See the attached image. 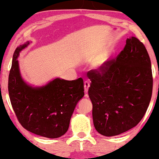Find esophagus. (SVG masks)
<instances>
[{
  "label": "esophagus",
  "instance_id": "obj_1",
  "mask_svg": "<svg viewBox=\"0 0 159 159\" xmlns=\"http://www.w3.org/2000/svg\"><path fill=\"white\" fill-rule=\"evenodd\" d=\"M89 88V83L88 81H85L84 82V92L85 93H88Z\"/></svg>",
  "mask_w": 159,
  "mask_h": 159
}]
</instances>
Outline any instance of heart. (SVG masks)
<instances>
[{"label":"heart","instance_id":"obj_1","mask_svg":"<svg viewBox=\"0 0 159 159\" xmlns=\"http://www.w3.org/2000/svg\"><path fill=\"white\" fill-rule=\"evenodd\" d=\"M107 63V58H105V57H103V58H101L98 60V61L95 64V66L97 68H100V69H103V68L105 67Z\"/></svg>","mask_w":159,"mask_h":159}]
</instances>
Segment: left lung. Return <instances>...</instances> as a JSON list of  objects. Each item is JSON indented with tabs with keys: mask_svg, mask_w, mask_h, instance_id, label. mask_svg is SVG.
Masks as SVG:
<instances>
[{
	"mask_svg": "<svg viewBox=\"0 0 159 159\" xmlns=\"http://www.w3.org/2000/svg\"><path fill=\"white\" fill-rule=\"evenodd\" d=\"M89 77L94 127L100 134L117 136L139 124L149 105L153 84L151 61L139 39H127L116 60L89 72Z\"/></svg>",
	"mask_w": 159,
	"mask_h": 159,
	"instance_id": "8db88e82",
	"label": "left lung"
}]
</instances>
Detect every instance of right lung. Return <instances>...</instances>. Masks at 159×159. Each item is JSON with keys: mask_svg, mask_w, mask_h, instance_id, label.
<instances>
[{"mask_svg": "<svg viewBox=\"0 0 159 159\" xmlns=\"http://www.w3.org/2000/svg\"><path fill=\"white\" fill-rule=\"evenodd\" d=\"M32 42L16 48L8 80V92L13 111L25 129L46 138L66 134L74 109L84 96L82 78H55L44 86H34L22 77L17 58Z\"/></svg>", "mask_w": 159, "mask_h": 159, "instance_id": "right-lung-1", "label": "right lung"}]
</instances>
